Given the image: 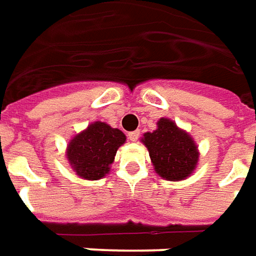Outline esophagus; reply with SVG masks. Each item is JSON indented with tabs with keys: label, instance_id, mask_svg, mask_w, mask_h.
Returning a JSON list of instances; mask_svg holds the SVG:
<instances>
[{
	"label": "esophagus",
	"instance_id": "1",
	"mask_svg": "<svg viewBox=\"0 0 256 256\" xmlns=\"http://www.w3.org/2000/svg\"><path fill=\"white\" fill-rule=\"evenodd\" d=\"M139 134H140L139 131L130 132V134H128V139H130L131 142H136V140H138V138H139Z\"/></svg>",
	"mask_w": 256,
	"mask_h": 256
}]
</instances>
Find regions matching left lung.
I'll use <instances>...</instances> for the list:
<instances>
[{
    "mask_svg": "<svg viewBox=\"0 0 256 256\" xmlns=\"http://www.w3.org/2000/svg\"><path fill=\"white\" fill-rule=\"evenodd\" d=\"M154 170L168 181L188 177L198 163V148L186 132L178 130L172 120L162 118L158 130L144 135Z\"/></svg>",
    "mask_w": 256,
    "mask_h": 256,
    "instance_id": "1",
    "label": "left lung"
}]
</instances>
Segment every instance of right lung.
<instances>
[{
  "mask_svg": "<svg viewBox=\"0 0 256 256\" xmlns=\"http://www.w3.org/2000/svg\"><path fill=\"white\" fill-rule=\"evenodd\" d=\"M125 135L104 122H93L76 135L68 145L66 156L79 177L98 180L110 172L117 149L125 142Z\"/></svg>",
  "mask_w": 256,
  "mask_h": 256,
  "instance_id": "right-lung-1",
  "label": "right lung"
}]
</instances>
